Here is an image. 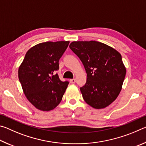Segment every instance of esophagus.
I'll return each mask as SVG.
<instances>
[{
    "label": "esophagus",
    "mask_w": 146,
    "mask_h": 146,
    "mask_svg": "<svg viewBox=\"0 0 146 146\" xmlns=\"http://www.w3.org/2000/svg\"><path fill=\"white\" fill-rule=\"evenodd\" d=\"M75 82H76V79L75 78H73V79H71V80H70V82L71 84L75 83Z\"/></svg>",
    "instance_id": "obj_1"
}]
</instances>
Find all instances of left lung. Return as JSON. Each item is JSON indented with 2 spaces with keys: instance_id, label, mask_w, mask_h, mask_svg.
I'll use <instances>...</instances> for the list:
<instances>
[{
  "instance_id": "8db88e82",
  "label": "left lung",
  "mask_w": 146,
  "mask_h": 146,
  "mask_svg": "<svg viewBox=\"0 0 146 146\" xmlns=\"http://www.w3.org/2000/svg\"><path fill=\"white\" fill-rule=\"evenodd\" d=\"M70 48L82 62L87 80L80 91L85 102L95 109L110 105L119 95L126 69L117 50L97 41H75Z\"/></svg>"
}]
</instances>
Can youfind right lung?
<instances>
[{"label":"right lung","mask_w":146,"mask_h":146,"mask_svg":"<svg viewBox=\"0 0 146 146\" xmlns=\"http://www.w3.org/2000/svg\"><path fill=\"white\" fill-rule=\"evenodd\" d=\"M70 42H46L32 47L19 68V78L28 100L41 111L52 110L62 100L68 81L55 72Z\"/></svg>","instance_id":"obj_1"}]
</instances>
